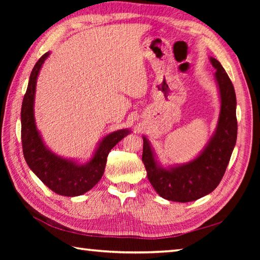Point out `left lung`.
Segmentation results:
<instances>
[{"label":"left lung","mask_w":260,"mask_h":260,"mask_svg":"<svg viewBox=\"0 0 260 260\" xmlns=\"http://www.w3.org/2000/svg\"><path fill=\"white\" fill-rule=\"evenodd\" d=\"M215 71L221 109L217 129L203 152L193 161L164 169L155 161L150 143L143 137L142 161L148 181L170 201L190 202L211 193L223 178L237 141L236 92L229 76L217 59L210 58Z\"/></svg>","instance_id":"obj_1"}]
</instances>
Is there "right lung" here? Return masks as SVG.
I'll return each instance as SVG.
<instances>
[{"label":"right lung","mask_w":260,"mask_h":260,"mask_svg":"<svg viewBox=\"0 0 260 260\" xmlns=\"http://www.w3.org/2000/svg\"><path fill=\"white\" fill-rule=\"evenodd\" d=\"M49 52L38 60L33 67L29 85L23 97L21 108V139L23 155L26 164L39 179L57 194L64 197L81 196L95 186L104 174L107 156L110 150L119 141L128 135V129H119L105 136L93 154L92 158L86 164H77L70 159L59 157L43 144L37 129L33 103L37 78Z\"/></svg>","instance_id":"add662e5"}]
</instances>
